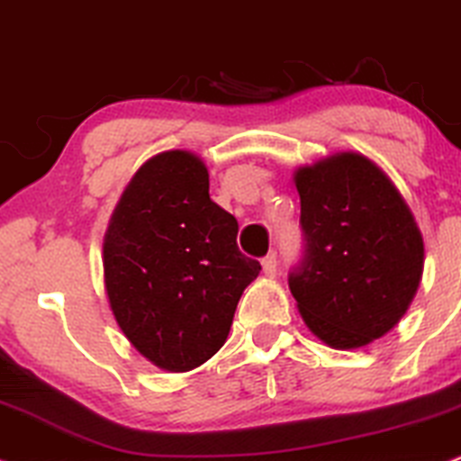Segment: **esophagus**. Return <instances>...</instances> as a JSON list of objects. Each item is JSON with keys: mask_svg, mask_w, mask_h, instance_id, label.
<instances>
[{"mask_svg": "<svg viewBox=\"0 0 461 461\" xmlns=\"http://www.w3.org/2000/svg\"><path fill=\"white\" fill-rule=\"evenodd\" d=\"M263 272L265 276H274L276 269H278V258H276V252H269L267 257H263Z\"/></svg>", "mask_w": 461, "mask_h": 461, "instance_id": "34e87169", "label": "esophagus"}]
</instances>
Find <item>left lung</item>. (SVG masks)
<instances>
[{
	"label": "left lung",
	"mask_w": 461,
	"mask_h": 461,
	"mask_svg": "<svg viewBox=\"0 0 461 461\" xmlns=\"http://www.w3.org/2000/svg\"><path fill=\"white\" fill-rule=\"evenodd\" d=\"M302 257L289 272L306 326L354 349L384 337L419 289L423 237L393 181L358 153L297 170Z\"/></svg>",
	"instance_id": "8db88e82"
}]
</instances>
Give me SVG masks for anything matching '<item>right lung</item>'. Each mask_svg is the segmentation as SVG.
Returning <instances> with one entry per match:
<instances>
[{"label":"right lung","mask_w":461,"mask_h":461,"mask_svg":"<svg viewBox=\"0 0 461 461\" xmlns=\"http://www.w3.org/2000/svg\"><path fill=\"white\" fill-rule=\"evenodd\" d=\"M237 230L187 150L149 159L124 189L103 243L105 289L124 337L161 369H196L229 337L237 302L261 272Z\"/></svg>","instance_id":"1"}]
</instances>
